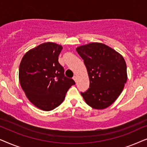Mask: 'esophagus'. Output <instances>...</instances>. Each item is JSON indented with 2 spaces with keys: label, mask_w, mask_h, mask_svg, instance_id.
I'll return each mask as SVG.
<instances>
[{
  "label": "esophagus",
  "mask_w": 147,
  "mask_h": 147,
  "mask_svg": "<svg viewBox=\"0 0 147 147\" xmlns=\"http://www.w3.org/2000/svg\"><path fill=\"white\" fill-rule=\"evenodd\" d=\"M73 79H74V81H75L76 82H77V81H78V77L76 76H74V77H73Z\"/></svg>",
  "instance_id": "esophagus-1"
}]
</instances>
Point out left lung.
Segmentation results:
<instances>
[{"instance_id":"obj_1","label":"left lung","mask_w":147,"mask_h":147,"mask_svg":"<svg viewBox=\"0 0 147 147\" xmlns=\"http://www.w3.org/2000/svg\"><path fill=\"white\" fill-rule=\"evenodd\" d=\"M76 51L84 59L90 88L81 94L86 103L97 110L105 109L118 98L127 81L126 64L121 54L101 43L79 46Z\"/></svg>"}]
</instances>
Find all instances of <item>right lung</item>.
<instances>
[{"mask_svg": "<svg viewBox=\"0 0 147 147\" xmlns=\"http://www.w3.org/2000/svg\"><path fill=\"white\" fill-rule=\"evenodd\" d=\"M63 49L52 42L42 43L30 49L22 58L19 78L21 86L34 106L44 111L59 106L65 94L75 84L64 75V69L58 61Z\"/></svg>", "mask_w": 147, "mask_h": 147, "instance_id": "right-lung-1", "label": "right lung"}]
</instances>
